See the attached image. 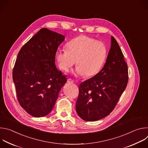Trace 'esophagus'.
I'll return each instance as SVG.
<instances>
[{"instance_id":"1","label":"esophagus","mask_w":148,"mask_h":148,"mask_svg":"<svg viewBox=\"0 0 148 148\" xmlns=\"http://www.w3.org/2000/svg\"><path fill=\"white\" fill-rule=\"evenodd\" d=\"M67 82H68V83H70V84H73V83L74 82V81H73V80L72 79H71V78H68V79H67Z\"/></svg>"}]
</instances>
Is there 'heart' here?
Listing matches in <instances>:
<instances>
[{"label":"heart","instance_id":"1","mask_svg":"<svg viewBox=\"0 0 148 148\" xmlns=\"http://www.w3.org/2000/svg\"><path fill=\"white\" fill-rule=\"evenodd\" d=\"M67 49L58 50L56 58L59 67L67 71L74 64V74L92 77L99 72L107 57V49L100 41L86 36L75 37L66 45Z\"/></svg>","mask_w":148,"mask_h":148}]
</instances>
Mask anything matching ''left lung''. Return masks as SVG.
I'll return each mask as SVG.
<instances>
[{
  "label": "left lung",
  "mask_w": 148,
  "mask_h": 148,
  "mask_svg": "<svg viewBox=\"0 0 148 148\" xmlns=\"http://www.w3.org/2000/svg\"><path fill=\"white\" fill-rule=\"evenodd\" d=\"M128 81V66L115 38L102 69L79 84L75 108L84 121H95L108 115L115 108Z\"/></svg>",
  "instance_id": "1"
}]
</instances>
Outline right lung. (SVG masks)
<instances>
[{
    "mask_svg": "<svg viewBox=\"0 0 148 148\" xmlns=\"http://www.w3.org/2000/svg\"><path fill=\"white\" fill-rule=\"evenodd\" d=\"M65 37L40 29L19 51L13 79L20 105L34 117L48 115L67 81L55 65L56 53Z\"/></svg>",
    "mask_w": 148,
    "mask_h": 148,
    "instance_id": "obj_1",
    "label": "right lung"
}]
</instances>
